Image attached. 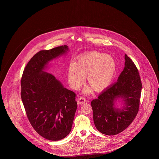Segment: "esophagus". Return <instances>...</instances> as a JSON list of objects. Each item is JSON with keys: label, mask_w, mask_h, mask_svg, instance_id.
<instances>
[{"label": "esophagus", "mask_w": 159, "mask_h": 159, "mask_svg": "<svg viewBox=\"0 0 159 159\" xmlns=\"http://www.w3.org/2000/svg\"><path fill=\"white\" fill-rule=\"evenodd\" d=\"M77 102H78L79 105L83 104L84 102H86V99L84 98V97H80L77 99Z\"/></svg>", "instance_id": "34e87169"}]
</instances>
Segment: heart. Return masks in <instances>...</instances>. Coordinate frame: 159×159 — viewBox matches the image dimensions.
Listing matches in <instances>:
<instances>
[{
	"label": "heart",
	"instance_id": "b5f03b06",
	"mask_svg": "<svg viewBox=\"0 0 159 159\" xmlns=\"http://www.w3.org/2000/svg\"><path fill=\"white\" fill-rule=\"evenodd\" d=\"M116 71V62L113 57L98 52H90L79 57L75 64L71 63L68 68L67 77L70 86L78 89L86 76V83L93 91L100 92L111 83ZM88 88L84 90L88 93Z\"/></svg>",
	"mask_w": 159,
	"mask_h": 159
}]
</instances>
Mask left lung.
I'll return each mask as SVG.
<instances>
[{
    "label": "left lung",
    "instance_id": "left-lung-1",
    "mask_svg": "<svg viewBox=\"0 0 159 159\" xmlns=\"http://www.w3.org/2000/svg\"><path fill=\"white\" fill-rule=\"evenodd\" d=\"M125 67L117 82L91 102L96 128L107 135H114L125 130L139 110L142 83L136 66L126 54ZM122 99L121 109L115 107L117 99Z\"/></svg>",
    "mask_w": 159,
    "mask_h": 159
}]
</instances>
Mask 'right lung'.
<instances>
[{
    "label": "right lung",
    "mask_w": 159,
    "mask_h": 159,
    "mask_svg": "<svg viewBox=\"0 0 159 159\" xmlns=\"http://www.w3.org/2000/svg\"><path fill=\"white\" fill-rule=\"evenodd\" d=\"M68 46L36 53L27 63L21 81V96L29 120L40 136L59 141L70 134L77 104L76 94L45 71L49 62L65 55Z\"/></svg>",
    "instance_id": "1"
}]
</instances>
